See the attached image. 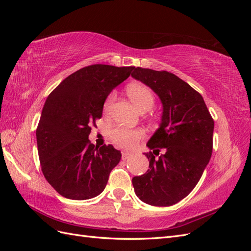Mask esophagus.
Segmentation results:
<instances>
[{"mask_svg": "<svg viewBox=\"0 0 251 251\" xmlns=\"http://www.w3.org/2000/svg\"><path fill=\"white\" fill-rule=\"evenodd\" d=\"M131 156V153H128V151H121V158H123V160H126V159H127L128 157Z\"/></svg>", "mask_w": 251, "mask_h": 251, "instance_id": "34e87169", "label": "esophagus"}]
</instances>
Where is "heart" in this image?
Here are the masks:
<instances>
[{
	"mask_svg": "<svg viewBox=\"0 0 251 251\" xmlns=\"http://www.w3.org/2000/svg\"><path fill=\"white\" fill-rule=\"evenodd\" d=\"M127 95L132 102L139 111L146 112L151 110L155 104V96L151 90L141 83H133L127 88ZM115 93H110L103 102V112L109 113L115 100ZM110 138L117 147L132 149L138 144L144 137V133L140 128H127L124 126H115L111 128Z\"/></svg>",
	"mask_w": 251,
	"mask_h": 251,
	"instance_id": "1",
	"label": "heart"
}]
</instances>
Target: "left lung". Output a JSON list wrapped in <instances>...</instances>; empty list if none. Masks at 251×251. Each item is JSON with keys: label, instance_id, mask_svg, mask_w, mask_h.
<instances>
[{"label": "left lung", "instance_id": "1", "mask_svg": "<svg viewBox=\"0 0 251 251\" xmlns=\"http://www.w3.org/2000/svg\"><path fill=\"white\" fill-rule=\"evenodd\" d=\"M132 77L153 90L163 107L160 126L147 143L153 150L146 154L150 169L133 178L134 191L144 203L171 206L193 191L209 162L214 119L201 94L175 74L137 67Z\"/></svg>", "mask_w": 251, "mask_h": 251}]
</instances>
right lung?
Returning a JSON list of instances; mask_svg holds the SVG:
<instances>
[{"mask_svg":"<svg viewBox=\"0 0 251 251\" xmlns=\"http://www.w3.org/2000/svg\"><path fill=\"white\" fill-rule=\"evenodd\" d=\"M135 67L91 65L66 77L44 104L36 128L37 151L45 178L67 199L87 200L102 193L121 153L98 149L89 140L91 126L101 118L111 91Z\"/></svg>","mask_w":251,"mask_h":251,"instance_id":"1","label":"right lung"}]
</instances>
